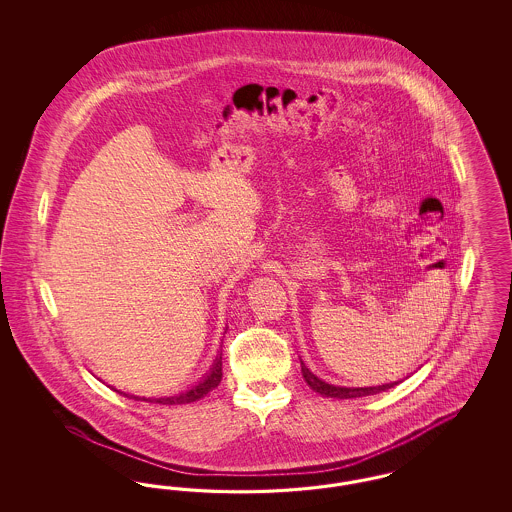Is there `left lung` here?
<instances>
[{"instance_id":"8db88e82","label":"left lung","mask_w":512,"mask_h":512,"mask_svg":"<svg viewBox=\"0 0 512 512\" xmlns=\"http://www.w3.org/2000/svg\"><path fill=\"white\" fill-rule=\"evenodd\" d=\"M301 372H303V378L305 382L309 384V388L313 391L320 393L322 397H334V399H353V397H365V395H374V393H380V391L390 390L393 386L401 384L403 380H397V382H390V384H382V386H368V388H347V386H334V384H328L324 380H320L318 376H315L307 366L301 363Z\"/></svg>"}]
</instances>
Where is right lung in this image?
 <instances>
[{"label":"right lung","mask_w":512,"mask_h":512,"mask_svg":"<svg viewBox=\"0 0 512 512\" xmlns=\"http://www.w3.org/2000/svg\"><path fill=\"white\" fill-rule=\"evenodd\" d=\"M222 380V353L217 355L215 363L211 366V370L199 380V384L192 386L190 390L182 391V393H176L171 397H138V395H128L124 391H119L124 397L128 399H136V401H147V403H159V405H186V403H194L199 401L201 397H205L209 391L215 390Z\"/></svg>","instance_id":"add662e5"}]
</instances>
